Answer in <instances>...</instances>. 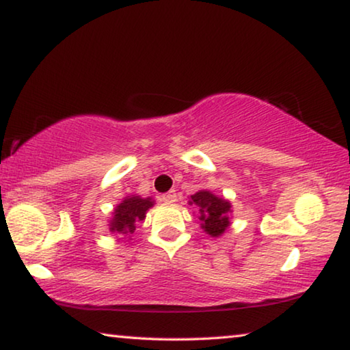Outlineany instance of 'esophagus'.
I'll return each mask as SVG.
<instances>
[{
	"label": "esophagus",
	"mask_w": 350,
	"mask_h": 350,
	"mask_svg": "<svg viewBox=\"0 0 350 350\" xmlns=\"http://www.w3.org/2000/svg\"><path fill=\"white\" fill-rule=\"evenodd\" d=\"M161 200H162V202L167 204V205H171V204H174V202H176V200H177V196H176V193H174V191H168V193L162 194V196H161Z\"/></svg>",
	"instance_id": "1"
}]
</instances>
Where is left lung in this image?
I'll list each match as a JSON object with an SVG mask.
<instances>
[{
    "label": "left lung",
    "mask_w": 350,
    "mask_h": 350,
    "mask_svg": "<svg viewBox=\"0 0 350 350\" xmlns=\"http://www.w3.org/2000/svg\"><path fill=\"white\" fill-rule=\"evenodd\" d=\"M188 205L198 210L200 228L211 238H219L230 227V215H232V202L222 196H217L210 189H199L189 196Z\"/></svg>",
    "instance_id": "1"
}]
</instances>
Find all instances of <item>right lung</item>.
Instances as JSON below:
<instances>
[{
    "label": "right lung",
    "instance_id": "add662e5",
    "mask_svg": "<svg viewBox=\"0 0 350 350\" xmlns=\"http://www.w3.org/2000/svg\"><path fill=\"white\" fill-rule=\"evenodd\" d=\"M154 204H156V200L152 198H142L139 194H128L112 210V217L108 222L109 232L112 234H122L131 238V234L135 232V227L145 221L146 211L151 206H154Z\"/></svg>",
    "mask_w": 350,
    "mask_h": 350
}]
</instances>
